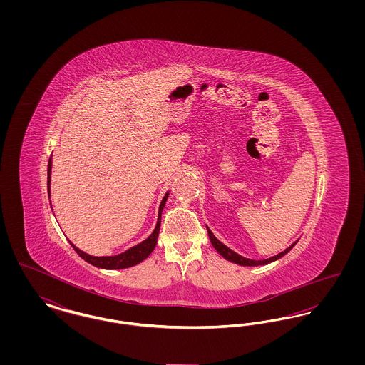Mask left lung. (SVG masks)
<instances>
[{
	"mask_svg": "<svg viewBox=\"0 0 365 365\" xmlns=\"http://www.w3.org/2000/svg\"><path fill=\"white\" fill-rule=\"evenodd\" d=\"M207 230H208L209 240H210V242L213 245V247H215L226 260L231 261V262H234V264H238V265H243V267H257V265H267V264H269V262H274V261L278 260L280 257H283L286 253H289V252L294 247L295 243H297V241H295L294 243H292L287 249H284L283 252H280L279 255L274 256V257H269V259H265V260H252V259H246V257H243L241 255L235 253L234 250H231L225 243L220 242V241L213 235V232L209 230L208 226H207Z\"/></svg>",
	"mask_w": 365,
	"mask_h": 365,
	"instance_id": "obj_1",
	"label": "left lung"
}]
</instances>
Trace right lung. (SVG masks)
Masks as SVG:
<instances>
[{"mask_svg":"<svg viewBox=\"0 0 365 365\" xmlns=\"http://www.w3.org/2000/svg\"><path fill=\"white\" fill-rule=\"evenodd\" d=\"M51 175H52V157L49 158V164H48V192H49V198H51ZM168 191L164 195V198L161 200L160 208H158V217H157V225L153 230V232L142 242L127 249L125 252H123L120 255L116 256H103V257H96V256H90L85 252H82L81 249H78L73 243L71 242V246L73 247V250L88 264L97 267V268H103V269H123V268H130L133 265H137L140 261L148 259V256L153 252V249L156 247L157 237H158V231H160V225H161V212L164 209V205L167 202L168 198Z\"/></svg>","mask_w":365,"mask_h":365,"instance_id":"add662e5","label":"right lung"}]
</instances>
